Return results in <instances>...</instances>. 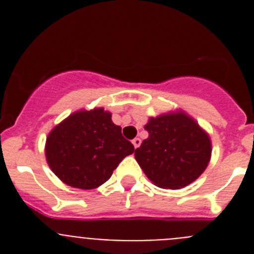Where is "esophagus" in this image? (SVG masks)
Wrapping results in <instances>:
<instances>
[{
  "mask_svg": "<svg viewBox=\"0 0 254 254\" xmlns=\"http://www.w3.org/2000/svg\"><path fill=\"white\" fill-rule=\"evenodd\" d=\"M132 143H133L134 149H137V147L141 145V138H138V137L133 138V140H132Z\"/></svg>",
  "mask_w": 254,
  "mask_h": 254,
  "instance_id": "obj_1",
  "label": "esophagus"
}]
</instances>
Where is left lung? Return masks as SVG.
I'll list each match as a JSON object with an SVG mask.
<instances>
[{
  "instance_id": "8db88e82",
  "label": "left lung",
  "mask_w": 254,
  "mask_h": 254,
  "mask_svg": "<svg viewBox=\"0 0 254 254\" xmlns=\"http://www.w3.org/2000/svg\"><path fill=\"white\" fill-rule=\"evenodd\" d=\"M149 137L134 151L143 173L160 188L179 190L196 181L211 156L208 134L187 114L169 113L150 118Z\"/></svg>"
}]
</instances>
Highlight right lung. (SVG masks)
<instances>
[{"mask_svg": "<svg viewBox=\"0 0 254 254\" xmlns=\"http://www.w3.org/2000/svg\"><path fill=\"white\" fill-rule=\"evenodd\" d=\"M122 128L103 108L71 114L52 129L46 142L48 165L61 181L93 190L111 178L118 164L134 151Z\"/></svg>", "mask_w": 254, "mask_h": 254, "instance_id": "right-lung-1", "label": "right lung"}]
</instances>
